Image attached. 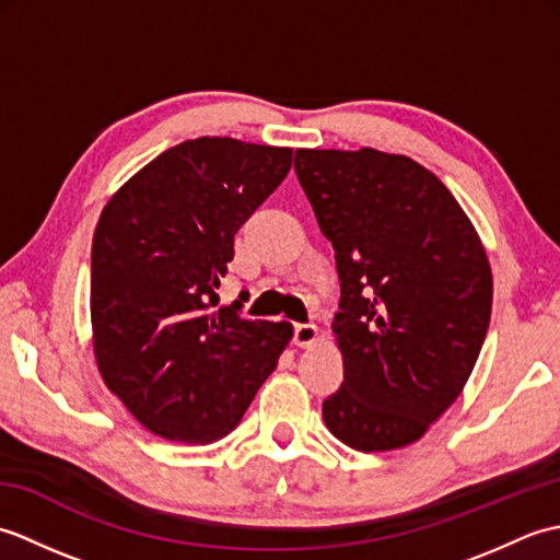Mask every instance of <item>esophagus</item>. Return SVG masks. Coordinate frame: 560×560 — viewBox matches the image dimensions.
Masks as SVG:
<instances>
[{
	"label": "esophagus",
	"mask_w": 560,
	"mask_h": 560,
	"mask_svg": "<svg viewBox=\"0 0 560 560\" xmlns=\"http://www.w3.org/2000/svg\"><path fill=\"white\" fill-rule=\"evenodd\" d=\"M317 335H319V329L315 325H295V329H293L295 347H301V349L313 347V343L317 341Z\"/></svg>",
	"instance_id": "34e87169"
}]
</instances>
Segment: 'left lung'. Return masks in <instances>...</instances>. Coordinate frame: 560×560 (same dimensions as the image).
<instances>
[{
  "label": "left lung",
  "mask_w": 560,
  "mask_h": 560,
  "mask_svg": "<svg viewBox=\"0 0 560 560\" xmlns=\"http://www.w3.org/2000/svg\"><path fill=\"white\" fill-rule=\"evenodd\" d=\"M293 168L341 281L331 331L343 383L323 419L353 450L411 445L462 395L483 347L493 277L481 237L409 156L299 149Z\"/></svg>",
  "instance_id": "left-lung-1"
}]
</instances>
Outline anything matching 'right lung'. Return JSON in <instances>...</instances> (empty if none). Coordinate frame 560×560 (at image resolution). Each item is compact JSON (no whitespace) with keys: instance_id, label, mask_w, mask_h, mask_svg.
<instances>
[{"instance_id":"right-lung-1","label":"right lung","mask_w":560,"mask_h":560,"mask_svg":"<svg viewBox=\"0 0 560 560\" xmlns=\"http://www.w3.org/2000/svg\"><path fill=\"white\" fill-rule=\"evenodd\" d=\"M293 151L231 137L183 141L105 205L91 249L93 353L103 383L165 440L209 445L241 423L291 323L219 305L233 237L291 171Z\"/></svg>"}]
</instances>
